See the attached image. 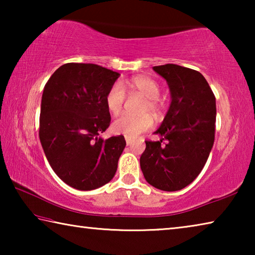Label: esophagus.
<instances>
[{
	"mask_svg": "<svg viewBox=\"0 0 255 255\" xmlns=\"http://www.w3.org/2000/svg\"><path fill=\"white\" fill-rule=\"evenodd\" d=\"M133 141L132 138H129V137H126V144L127 145H131V143Z\"/></svg>",
	"mask_w": 255,
	"mask_h": 255,
	"instance_id": "34e87169",
	"label": "esophagus"
}]
</instances>
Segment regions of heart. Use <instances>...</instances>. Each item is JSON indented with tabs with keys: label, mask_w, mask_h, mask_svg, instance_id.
Wrapping results in <instances>:
<instances>
[{
	"label": "heart",
	"mask_w": 255,
	"mask_h": 255,
	"mask_svg": "<svg viewBox=\"0 0 255 255\" xmlns=\"http://www.w3.org/2000/svg\"><path fill=\"white\" fill-rule=\"evenodd\" d=\"M130 90L140 93L146 98L143 106V111H150L153 115L158 116L163 110V102L158 98L161 88L156 81L148 76H135L128 81ZM126 98L125 89L120 82H116L110 86L106 94V107L112 115H118L122 111ZM153 126V119L148 115L130 116L122 115L112 123V131L118 135H124L129 138H135L141 132L149 130Z\"/></svg>",
	"instance_id": "heart-1"
}]
</instances>
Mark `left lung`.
Segmentation results:
<instances>
[{
    "label": "left lung",
    "mask_w": 255,
    "mask_h": 255,
    "mask_svg": "<svg viewBox=\"0 0 255 255\" xmlns=\"http://www.w3.org/2000/svg\"><path fill=\"white\" fill-rule=\"evenodd\" d=\"M153 70L169 84L171 105L154 132L161 139L145 141L140 169L150 185L163 191H178L199 175L213 148L216 99L198 71L175 64Z\"/></svg>",
    "instance_id": "1"
}]
</instances>
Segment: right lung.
Segmentation results:
<instances>
[{
    "instance_id": "obj_1",
    "label": "right lung",
    "mask_w": 255,
    "mask_h": 255,
    "mask_svg": "<svg viewBox=\"0 0 255 255\" xmlns=\"http://www.w3.org/2000/svg\"><path fill=\"white\" fill-rule=\"evenodd\" d=\"M119 73L96 64L67 63L55 71L41 98L39 138L51 169L70 187L88 191L116 174L125 137H100L110 126L106 94Z\"/></svg>"
}]
</instances>
